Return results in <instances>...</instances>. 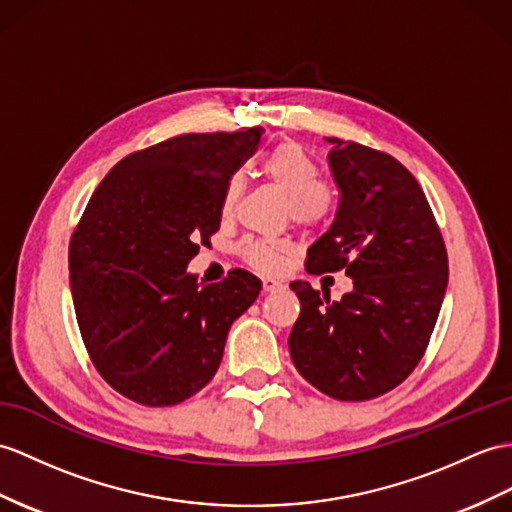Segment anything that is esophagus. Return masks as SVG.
Wrapping results in <instances>:
<instances>
[{
    "label": "esophagus",
    "instance_id": "esophagus-1",
    "mask_svg": "<svg viewBox=\"0 0 512 512\" xmlns=\"http://www.w3.org/2000/svg\"><path fill=\"white\" fill-rule=\"evenodd\" d=\"M263 289L267 293H273V291H280L284 289V284L280 280H273V278H263Z\"/></svg>",
    "mask_w": 512,
    "mask_h": 512
}]
</instances>
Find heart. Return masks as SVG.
I'll return each mask as SVG.
<instances>
[{
    "label": "heart",
    "mask_w": 512,
    "mask_h": 512,
    "mask_svg": "<svg viewBox=\"0 0 512 512\" xmlns=\"http://www.w3.org/2000/svg\"><path fill=\"white\" fill-rule=\"evenodd\" d=\"M263 173L271 184L286 193V217L304 228H317L326 223L336 204L334 186L319 180L315 160L297 143H280L263 158ZM243 193V178L239 173L228 180L221 199V213L230 215ZM236 252L247 265L263 273L282 269L286 256L293 252L291 241L284 239H243Z\"/></svg>",
    "instance_id": "obj_1"
}]
</instances>
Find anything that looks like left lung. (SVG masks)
<instances>
[{
  "label": "left lung",
  "instance_id": "left-lung-1",
  "mask_svg": "<svg viewBox=\"0 0 512 512\" xmlns=\"http://www.w3.org/2000/svg\"><path fill=\"white\" fill-rule=\"evenodd\" d=\"M339 186L334 223L308 249V273L345 271L341 302L295 280L299 317L289 336L304 380L341 402H367L402 384L426 354L447 289V249L432 208L400 160L328 139Z\"/></svg>",
  "mask_w": 512,
  "mask_h": 512
}]
</instances>
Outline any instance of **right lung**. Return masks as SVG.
Wrapping results in <instances>:
<instances>
[{
  "instance_id": "right-lung-1",
  "label": "right lung",
  "mask_w": 512,
  "mask_h": 512,
  "mask_svg": "<svg viewBox=\"0 0 512 512\" xmlns=\"http://www.w3.org/2000/svg\"><path fill=\"white\" fill-rule=\"evenodd\" d=\"M260 128L180 134L112 167L69 241V282L86 352L112 389L141 406H176L219 369L228 330L254 304L245 269L197 284L189 260L219 230L232 173Z\"/></svg>"
}]
</instances>
